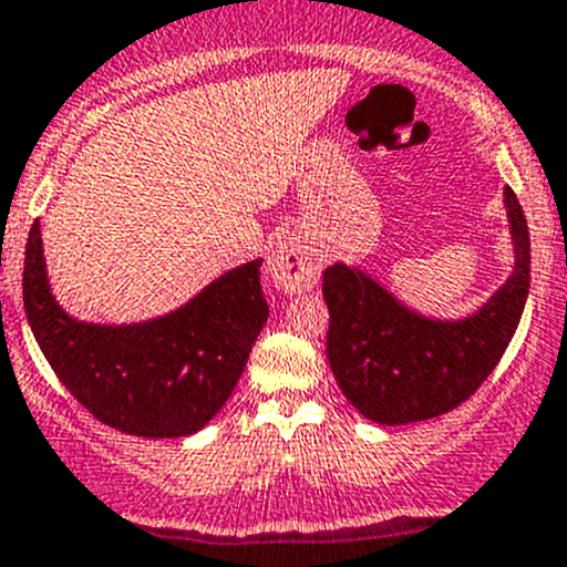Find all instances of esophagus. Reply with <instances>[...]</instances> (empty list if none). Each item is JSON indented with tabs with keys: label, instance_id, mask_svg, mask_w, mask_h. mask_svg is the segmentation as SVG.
Listing matches in <instances>:
<instances>
[{
	"label": "esophagus",
	"instance_id": "esophagus-1",
	"mask_svg": "<svg viewBox=\"0 0 567 567\" xmlns=\"http://www.w3.org/2000/svg\"><path fill=\"white\" fill-rule=\"evenodd\" d=\"M267 275L278 292H306L320 280V261L300 239H284L269 256Z\"/></svg>",
	"mask_w": 567,
	"mask_h": 567
}]
</instances>
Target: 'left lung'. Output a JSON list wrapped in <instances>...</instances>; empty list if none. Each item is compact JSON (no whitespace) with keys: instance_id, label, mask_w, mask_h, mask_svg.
Segmentation results:
<instances>
[{"instance_id":"8db88e82","label":"left lung","mask_w":567,"mask_h":567,"mask_svg":"<svg viewBox=\"0 0 567 567\" xmlns=\"http://www.w3.org/2000/svg\"><path fill=\"white\" fill-rule=\"evenodd\" d=\"M515 269L465 320H431L406 309L379 280L348 264L322 272L328 361L350 403L373 423L440 417L487 381L515 337L529 295V228L515 192H504Z\"/></svg>"}]
</instances>
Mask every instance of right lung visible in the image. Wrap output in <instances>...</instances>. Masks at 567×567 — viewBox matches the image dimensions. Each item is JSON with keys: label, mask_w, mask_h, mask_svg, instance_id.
<instances>
[{"label": "right lung", "mask_w": 567, "mask_h": 567, "mask_svg": "<svg viewBox=\"0 0 567 567\" xmlns=\"http://www.w3.org/2000/svg\"><path fill=\"white\" fill-rule=\"evenodd\" d=\"M258 267L261 258L230 269L172 315L94 326L52 298L35 223L24 252V311L61 384L100 423L133 436H188L225 406L267 322Z\"/></svg>", "instance_id": "obj_1"}]
</instances>
